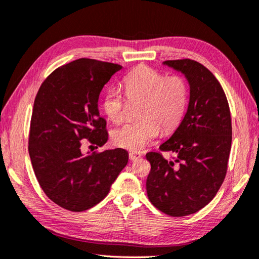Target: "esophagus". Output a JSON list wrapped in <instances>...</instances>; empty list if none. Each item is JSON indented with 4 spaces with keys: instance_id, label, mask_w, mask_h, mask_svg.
Wrapping results in <instances>:
<instances>
[{
    "instance_id": "esophagus-1",
    "label": "esophagus",
    "mask_w": 259,
    "mask_h": 259,
    "mask_svg": "<svg viewBox=\"0 0 259 259\" xmlns=\"http://www.w3.org/2000/svg\"><path fill=\"white\" fill-rule=\"evenodd\" d=\"M129 158H130V160H133V161L138 160L139 158H141V154L137 153V151H130V153H129Z\"/></svg>"
}]
</instances>
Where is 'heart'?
<instances>
[{
  "instance_id": "obj_1",
  "label": "heart",
  "mask_w": 259,
  "mask_h": 259,
  "mask_svg": "<svg viewBox=\"0 0 259 259\" xmlns=\"http://www.w3.org/2000/svg\"><path fill=\"white\" fill-rule=\"evenodd\" d=\"M130 101H141L137 115L140 120L126 123L112 133L115 146L140 151L164 131L174 130L183 119L189 101V88L181 76H168L143 66L123 78ZM103 110L113 123L125 119V101L118 90L110 89L103 98Z\"/></svg>"
}]
</instances>
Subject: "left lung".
Returning <instances> with one entry per match:
<instances>
[{"instance_id": "obj_1", "label": "left lung", "mask_w": 259, "mask_h": 259, "mask_svg": "<svg viewBox=\"0 0 259 259\" xmlns=\"http://www.w3.org/2000/svg\"><path fill=\"white\" fill-rule=\"evenodd\" d=\"M163 64L184 74L190 102L179 128L159 147L177 155L179 166L150 151L146 189L157 209L184 217L204 207L224 183L232 140L230 109L220 83L203 65L192 59Z\"/></svg>"}]
</instances>
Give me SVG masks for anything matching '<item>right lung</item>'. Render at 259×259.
Returning <instances> with one entry per match:
<instances>
[{
	"mask_svg": "<svg viewBox=\"0 0 259 259\" xmlns=\"http://www.w3.org/2000/svg\"><path fill=\"white\" fill-rule=\"evenodd\" d=\"M120 69L121 65L95 59L74 60L54 70L34 99L30 159L45 194L66 210L80 212L98 204L128 163L122 148L82 151L83 139L96 148L108 141L99 96Z\"/></svg>",
	"mask_w": 259,
	"mask_h": 259,
	"instance_id": "obj_1",
	"label": "right lung"
}]
</instances>
